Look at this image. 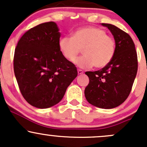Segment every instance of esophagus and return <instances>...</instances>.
<instances>
[{
	"label": "esophagus",
	"instance_id": "1",
	"mask_svg": "<svg viewBox=\"0 0 147 147\" xmlns=\"http://www.w3.org/2000/svg\"><path fill=\"white\" fill-rule=\"evenodd\" d=\"M78 75H82V74L84 73V72H83L82 70H81V69H78Z\"/></svg>",
	"mask_w": 147,
	"mask_h": 147
}]
</instances>
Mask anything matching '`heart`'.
<instances>
[{
  "mask_svg": "<svg viewBox=\"0 0 147 147\" xmlns=\"http://www.w3.org/2000/svg\"><path fill=\"white\" fill-rule=\"evenodd\" d=\"M59 49L65 58L73 61L82 49V57L75 63L81 68H90L94 65L97 69L109 64L116 52V42L106 31L93 26L78 29L70 36H63L59 40Z\"/></svg>",
  "mask_w": 147,
  "mask_h": 147,
  "instance_id": "b5f03b06",
  "label": "heart"
}]
</instances>
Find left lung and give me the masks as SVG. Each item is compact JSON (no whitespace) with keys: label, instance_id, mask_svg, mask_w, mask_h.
I'll return each instance as SVG.
<instances>
[{"label":"left lung","instance_id":"left-lung-1","mask_svg":"<svg viewBox=\"0 0 147 147\" xmlns=\"http://www.w3.org/2000/svg\"><path fill=\"white\" fill-rule=\"evenodd\" d=\"M112 32L116 52L106 67L94 72H86L90 82L84 90L87 102L102 109H112L127 100L137 72V55L129 34L112 24L102 23Z\"/></svg>","mask_w":147,"mask_h":147}]
</instances>
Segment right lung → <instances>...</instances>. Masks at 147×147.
I'll list each match as a JSON object with an SVG mask.
<instances>
[{"mask_svg":"<svg viewBox=\"0 0 147 147\" xmlns=\"http://www.w3.org/2000/svg\"><path fill=\"white\" fill-rule=\"evenodd\" d=\"M59 28L55 22L40 24L20 38L13 67L19 89L30 105L46 109L57 105L78 76L73 63L59 49Z\"/></svg>","mask_w":147,"mask_h":147,"instance_id":"1","label":"right lung"}]
</instances>
